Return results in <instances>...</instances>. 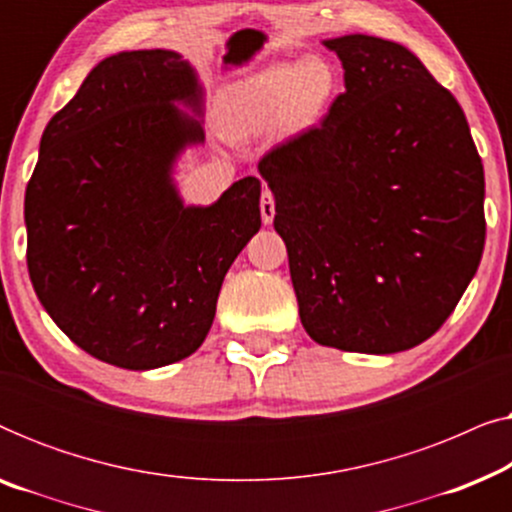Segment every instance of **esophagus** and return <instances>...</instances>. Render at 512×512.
Wrapping results in <instances>:
<instances>
[{
    "label": "esophagus",
    "instance_id": "obj_1",
    "mask_svg": "<svg viewBox=\"0 0 512 512\" xmlns=\"http://www.w3.org/2000/svg\"><path fill=\"white\" fill-rule=\"evenodd\" d=\"M261 216H263L265 226L275 219V195H272L270 191H263V195H261Z\"/></svg>",
    "mask_w": 512,
    "mask_h": 512
}]
</instances>
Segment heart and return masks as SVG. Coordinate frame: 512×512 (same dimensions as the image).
Segmentation results:
<instances>
[{"label":"heart","instance_id":"b5f03b06","mask_svg":"<svg viewBox=\"0 0 512 512\" xmlns=\"http://www.w3.org/2000/svg\"><path fill=\"white\" fill-rule=\"evenodd\" d=\"M335 93L333 67L321 58L272 62L223 90L216 121L226 137L247 142L272 132H300L324 114Z\"/></svg>","mask_w":512,"mask_h":512}]
</instances>
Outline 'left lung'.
<instances>
[{
    "label": "left lung",
    "mask_w": 512,
    "mask_h": 512,
    "mask_svg": "<svg viewBox=\"0 0 512 512\" xmlns=\"http://www.w3.org/2000/svg\"><path fill=\"white\" fill-rule=\"evenodd\" d=\"M324 46L345 93L258 172L307 335L342 352H405L445 324L478 270L482 160L459 102L415 53L368 34Z\"/></svg>",
    "instance_id": "left-lung-1"
}]
</instances>
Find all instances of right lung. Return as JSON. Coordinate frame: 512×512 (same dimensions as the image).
Instances as JSON below:
<instances>
[{"label":"right lung","mask_w":512,"mask_h":512,"mask_svg":"<svg viewBox=\"0 0 512 512\" xmlns=\"http://www.w3.org/2000/svg\"><path fill=\"white\" fill-rule=\"evenodd\" d=\"M202 86L174 51L97 62L48 121L25 191L27 270L74 345L128 370L186 359L205 342L223 277L261 228V181L184 205L172 170L205 142Z\"/></svg>","instance_id":"right-lung-1"}]
</instances>
